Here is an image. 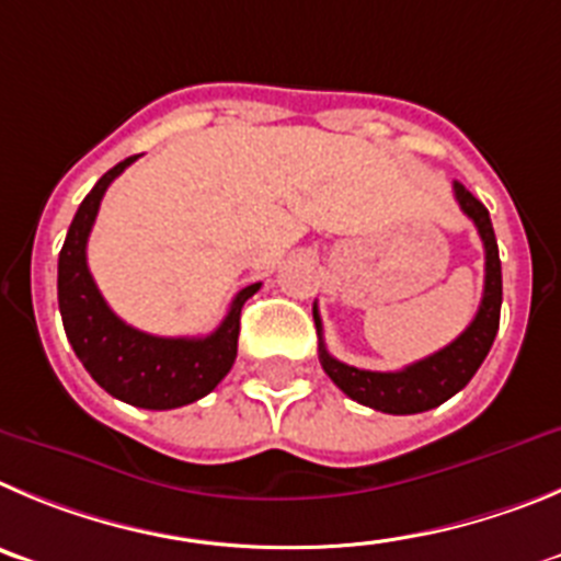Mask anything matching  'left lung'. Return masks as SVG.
<instances>
[{
  "instance_id": "1",
  "label": "left lung",
  "mask_w": 561,
  "mask_h": 561,
  "mask_svg": "<svg viewBox=\"0 0 561 561\" xmlns=\"http://www.w3.org/2000/svg\"><path fill=\"white\" fill-rule=\"evenodd\" d=\"M458 206L472 224L478 226V234L483 240V251H486V276H483V299L478 307L472 324L450 343L438 350L436 355L416 360L405 366L402 371H366V368H355L350 363H341L332 357L321 337V316L318 307H312V318H316L318 330V360L324 368L330 380L341 388L346 397H352L360 405L375 408L382 413H422L431 408L442 405L461 391L478 368H481L483 357L492 350L497 327H501V305H503V276H501V256H497V240H494L492 220L489 211L476 195L469 193L463 184H453Z\"/></svg>"
}]
</instances>
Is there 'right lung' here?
<instances>
[{
    "label": "right lung",
    "instance_id": "obj_1",
    "mask_svg": "<svg viewBox=\"0 0 561 561\" xmlns=\"http://www.w3.org/2000/svg\"><path fill=\"white\" fill-rule=\"evenodd\" d=\"M139 156L111 168L83 198L58 256V307L75 355L100 388L148 411H170L201 400L229 375L237 357L240 310L260 290L243 287L220 327L206 337H159L134 330L105 305L85 265V243L105 190Z\"/></svg>",
    "mask_w": 561,
    "mask_h": 561
}]
</instances>
